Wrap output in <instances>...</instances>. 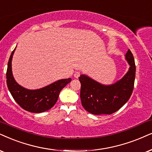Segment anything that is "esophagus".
Listing matches in <instances>:
<instances>
[{
    "label": "esophagus",
    "mask_w": 152,
    "mask_h": 152,
    "mask_svg": "<svg viewBox=\"0 0 152 152\" xmlns=\"http://www.w3.org/2000/svg\"><path fill=\"white\" fill-rule=\"evenodd\" d=\"M80 74L79 72H76L74 73V77L76 78H78L80 76Z\"/></svg>",
    "instance_id": "1"
}]
</instances>
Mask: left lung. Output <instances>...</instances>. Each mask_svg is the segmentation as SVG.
<instances>
[{"label":"left lung","instance_id":"1","mask_svg":"<svg viewBox=\"0 0 152 152\" xmlns=\"http://www.w3.org/2000/svg\"><path fill=\"white\" fill-rule=\"evenodd\" d=\"M130 65L128 72L114 84L105 86L86 75H80V100L82 106L90 114H111L120 109L132 95L135 78V64L130 50L126 54Z\"/></svg>","mask_w":152,"mask_h":152}]
</instances>
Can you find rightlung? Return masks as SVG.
Instances as JSON below:
<instances>
[{
    "mask_svg": "<svg viewBox=\"0 0 152 152\" xmlns=\"http://www.w3.org/2000/svg\"><path fill=\"white\" fill-rule=\"evenodd\" d=\"M15 48L10 57L6 72V81L12 97L24 110L41 113L51 109L58 99L60 91L71 82L72 78L61 79L38 90H28L15 81L12 73V59Z\"/></svg>",
    "mask_w": 152,
    "mask_h": 152,
    "instance_id": "obj_1",
    "label": "right lung"
}]
</instances>
